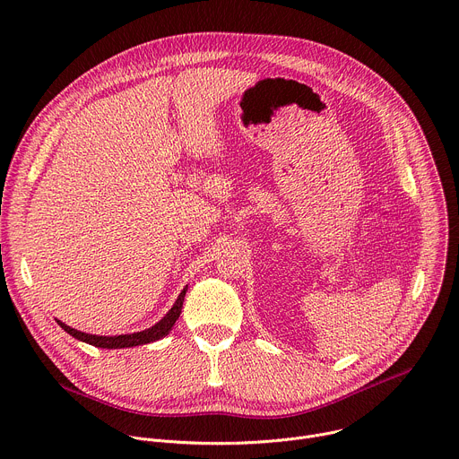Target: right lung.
<instances>
[{
  "mask_svg": "<svg viewBox=\"0 0 459 459\" xmlns=\"http://www.w3.org/2000/svg\"><path fill=\"white\" fill-rule=\"evenodd\" d=\"M185 294H186V287L181 290V294L178 296V299H176V303L172 305V308H170L156 325H152L151 329H145V331L134 333V334L94 336V334H87V333L76 331V329H73V326L65 325V323L59 321V319H56V321H57V325L61 326V329H63L65 333H69L73 338H76V340H80V342H85V343H89V345L100 347V349H126V347L147 345V343H152V342H158V340L165 338V336L172 331V326H174L176 319H178L179 314H181V307H183Z\"/></svg>",
  "mask_w": 459,
  "mask_h": 459,
  "instance_id": "add662e5",
  "label": "right lung"
}]
</instances>
